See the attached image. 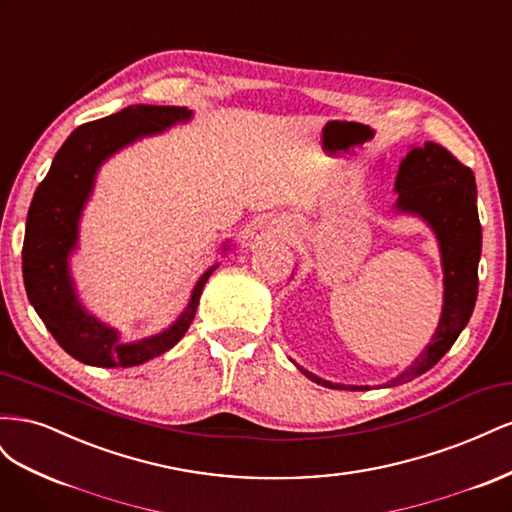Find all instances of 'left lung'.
<instances>
[{
	"instance_id": "obj_1",
	"label": "left lung",
	"mask_w": 512,
	"mask_h": 512,
	"mask_svg": "<svg viewBox=\"0 0 512 512\" xmlns=\"http://www.w3.org/2000/svg\"><path fill=\"white\" fill-rule=\"evenodd\" d=\"M395 194L397 200L393 213L414 215V218L423 220L438 241L444 273V299L438 329L433 333L431 342L408 369L391 378L384 386L404 384L425 374L451 350L459 333L466 329L476 305L478 260L480 245H483V232H480L476 209L474 173L444 147L436 143L410 147L408 156L401 160L397 170ZM297 369L303 376L316 384L327 386V389H369V386L329 382L301 365H297Z\"/></svg>"
}]
</instances>
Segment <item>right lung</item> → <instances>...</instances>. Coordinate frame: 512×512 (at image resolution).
<instances>
[{"label":"right lung","mask_w":512,"mask_h":512,"mask_svg":"<svg viewBox=\"0 0 512 512\" xmlns=\"http://www.w3.org/2000/svg\"><path fill=\"white\" fill-rule=\"evenodd\" d=\"M192 117L188 106L136 104L83 123L55 153L49 173L38 185L25 224L23 282L44 327L76 361L94 367H134L168 352L190 329L200 294L220 262L198 277L188 305L173 324L138 342H123L115 327L91 314L79 299L70 258L79 250L81 218L102 164L141 138L164 134ZM222 252H228V245Z\"/></svg>","instance_id":"add662e5"}]
</instances>
